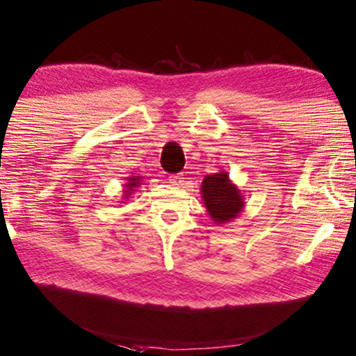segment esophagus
Listing matches in <instances>:
<instances>
[{
  "mask_svg": "<svg viewBox=\"0 0 356 356\" xmlns=\"http://www.w3.org/2000/svg\"><path fill=\"white\" fill-rule=\"evenodd\" d=\"M169 184L174 185V187H180V185H184V176L182 174H174V176L169 177Z\"/></svg>",
  "mask_w": 356,
  "mask_h": 356,
  "instance_id": "esophagus-1",
  "label": "esophagus"
}]
</instances>
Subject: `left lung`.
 <instances>
[{
  "mask_svg": "<svg viewBox=\"0 0 356 356\" xmlns=\"http://www.w3.org/2000/svg\"><path fill=\"white\" fill-rule=\"evenodd\" d=\"M202 200L214 224H226L238 216L245 208V198L227 171L204 176L202 182Z\"/></svg>",
  "mask_w": 356,
  "mask_h": 356,
  "instance_id": "left-lung-1",
  "label": "left lung"
}]
</instances>
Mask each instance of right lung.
Instances as JSON below:
<instances>
[{"instance_id": "right-lung-1", "label": "right lung", "mask_w": 356, "mask_h": 356, "mask_svg": "<svg viewBox=\"0 0 356 356\" xmlns=\"http://www.w3.org/2000/svg\"><path fill=\"white\" fill-rule=\"evenodd\" d=\"M142 176H130V177H127V182L124 184V195H122V198H130V195H132L134 192H137V190L135 188H138V185H142Z\"/></svg>"}]
</instances>
